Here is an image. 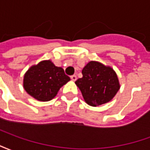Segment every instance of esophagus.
Masks as SVG:
<instances>
[{"label": "esophagus", "mask_w": 150, "mask_h": 150, "mask_svg": "<svg viewBox=\"0 0 150 150\" xmlns=\"http://www.w3.org/2000/svg\"><path fill=\"white\" fill-rule=\"evenodd\" d=\"M71 79L72 81H75V80L77 79V76H76L75 75H71Z\"/></svg>", "instance_id": "1"}]
</instances>
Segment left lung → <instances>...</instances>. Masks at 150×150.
I'll return each instance as SVG.
<instances>
[{
    "mask_svg": "<svg viewBox=\"0 0 150 150\" xmlns=\"http://www.w3.org/2000/svg\"><path fill=\"white\" fill-rule=\"evenodd\" d=\"M83 77L75 81L85 102L92 107L108 103L119 91L120 85L116 71L109 66L91 61L82 71Z\"/></svg>",
    "mask_w": 150,
    "mask_h": 150,
    "instance_id": "1",
    "label": "left lung"
}]
</instances>
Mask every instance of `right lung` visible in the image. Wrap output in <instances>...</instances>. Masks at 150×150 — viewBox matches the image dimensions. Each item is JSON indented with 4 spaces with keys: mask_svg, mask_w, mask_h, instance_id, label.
<instances>
[{
    "mask_svg": "<svg viewBox=\"0 0 150 150\" xmlns=\"http://www.w3.org/2000/svg\"><path fill=\"white\" fill-rule=\"evenodd\" d=\"M70 80L62 67H56L50 60H43L25 73L23 88L32 97L45 102L55 97L59 89Z\"/></svg>",
    "mask_w": 150,
    "mask_h": 150,
    "instance_id": "right-lung-1",
    "label": "right lung"
}]
</instances>
